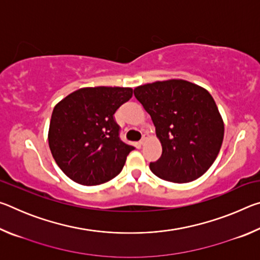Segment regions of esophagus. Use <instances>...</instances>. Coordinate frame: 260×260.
Returning a JSON list of instances; mask_svg holds the SVG:
<instances>
[{
  "instance_id": "1",
  "label": "esophagus",
  "mask_w": 260,
  "mask_h": 260,
  "mask_svg": "<svg viewBox=\"0 0 260 260\" xmlns=\"http://www.w3.org/2000/svg\"><path fill=\"white\" fill-rule=\"evenodd\" d=\"M144 142H146V138H144V136H143V138L140 140V142H139V143L141 144V146H143V144H144Z\"/></svg>"
}]
</instances>
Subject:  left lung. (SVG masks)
<instances>
[{
  "instance_id": "8db88e82",
  "label": "left lung",
  "mask_w": 260,
  "mask_h": 260,
  "mask_svg": "<svg viewBox=\"0 0 260 260\" xmlns=\"http://www.w3.org/2000/svg\"><path fill=\"white\" fill-rule=\"evenodd\" d=\"M136 100L150 114L162 152L151 172L174 183L202 177L217 158L223 121L212 96L186 80H166L136 87Z\"/></svg>"
}]
</instances>
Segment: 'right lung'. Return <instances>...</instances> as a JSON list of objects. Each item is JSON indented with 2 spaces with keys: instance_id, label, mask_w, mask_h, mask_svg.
Instances as JSON below:
<instances>
[{
  "instance_id": "1",
  "label": "right lung",
  "mask_w": 260,
  "mask_h": 260,
  "mask_svg": "<svg viewBox=\"0 0 260 260\" xmlns=\"http://www.w3.org/2000/svg\"><path fill=\"white\" fill-rule=\"evenodd\" d=\"M132 95V88H81L54 108L48 134L50 151L74 182L96 186L121 172L135 148L121 141L114 113Z\"/></svg>"
}]
</instances>
